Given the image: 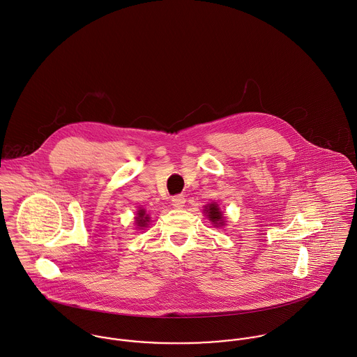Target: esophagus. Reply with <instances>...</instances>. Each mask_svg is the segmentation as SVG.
Masks as SVG:
<instances>
[{
    "label": "esophagus",
    "instance_id": "1",
    "mask_svg": "<svg viewBox=\"0 0 357 357\" xmlns=\"http://www.w3.org/2000/svg\"><path fill=\"white\" fill-rule=\"evenodd\" d=\"M172 206L174 207H176V208H181V207H183V204H185V202H186V199H185V196L183 195H176V196H174L172 197Z\"/></svg>",
    "mask_w": 357,
    "mask_h": 357
}]
</instances>
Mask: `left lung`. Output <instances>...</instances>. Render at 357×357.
Wrapping results in <instances>:
<instances>
[{
    "label": "left lung",
    "instance_id": "obj_1",
    "mask_svg": "<svg viewBox=\"0 0 357 357\" xmlns=\"http://www.w3.org/2000/svg\"><path fill=\"white\" fill-rule=\"evenodd\" d=\"M206 211L208 213L207 216L210 218V220H213L216 225H220V223H222V213L219 211V208H218L216 204H210L208 208H206Z\"/></svg>",
    "mask_w": 357,
    "mask_h": 357
}]
</instances>
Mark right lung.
Masks as SVG:
<instances>
[{
  "label": "right lung",
  "mask_w": 357,
  "mask_h": 357,
  "mask_svg": "<svg viewBox=\"0 0 357 357\" xmlns=\"http://www.w3.org/2000/svg\"><path fill=\"white\" fill-rule=\"evenodd\" d=\"M147 222H149V218H147V215H144V211L141 210V211L138 213V220H137L138 226H142V227H144V226L147 225Z\"/></svg>",
  "instance_id": "obj_1"
}]
</instances>
